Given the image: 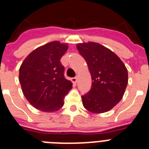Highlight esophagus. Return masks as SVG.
<instances>
[{
	"label": "esophagus",
	"mask_w": 149,
	"mask_h": 149,
	"mask_svg": "<svg viewBox=\"0 0 149 149\" xmlns=\"http://www.w3.org/2000/svg\"><path fill=\"white\" fill-rule=\"evenodd\" d=\"M72 82L74 84H77V77H73V78H72Z\"/></svg>",
	"instance_id": "34e87169"
}]
</instances>
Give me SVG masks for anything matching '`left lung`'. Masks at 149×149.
I'll use <instances>...</instances> for the list:
<instances>
[{"mask_svg":"<svg viewBox=\"0 0 149 149\" xmlns=\"http://www.w3.org/2000/svg\"><path fill=\"white\" fill-rule=\"evenodd\" d=\"M77 48L93 80L91 91L82 96L83 105L91 113L109 111L124 96L128 81L127 68L114 52L99 43H79Z\"/></svg>","mask_w":149,"mask_h":149,"instance_id":"1","label":"left lung"}]
</instances>
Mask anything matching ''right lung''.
Instances as JSON below:
<instances>
[{
	"label": "right lung",
	"mask_w": 149,
	"mask_h": 149,
	"mask_svg": "<svg viewBox=\"0 0 149 149\" xmlns=\"http://www.w3.org/2000/svg\"><path fill=\"white\" fill-rule=\"evenodd\" d=\"M68 45L51 42L32 51L24 58L19 70L23 94L30 104L44 112H55L63 107L64 97L72 84L64 77L60 58Z\"/></svg>",
	"instance_id": "obj_1"
}]
</instances>
